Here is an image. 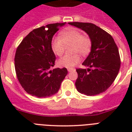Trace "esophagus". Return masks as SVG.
I'll return each mask as SVG.
<instances>
[{
  "mask_svg": "<svg viewBox=\"0 0 132 132\" xmlns=\"http://www.w3.org/2000/svg\"><path fill=\"white\" fill-rule=\"evenodd\" d=\"M74 70H75V68H68V72H72V71H74Z\"/></svg>",
  "mask_w": 132,
  "mask_h": 132,
  "instance_id": "esophagus-1",
  "label": "esophagus"
}]
</instances>
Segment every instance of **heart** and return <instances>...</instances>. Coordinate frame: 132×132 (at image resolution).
Returning a JSON list of instances; mask_svg holds the SVG:
<instances>
[{"mask_svg":"<svg viewBox=\"0 0 132 132\" xmlns=\"http://www.w3.org/2000/svg\"><path fill=\"white\" fill-rule=\"evenodd\" d=\"M72 44V55H65L57 61L60 67L70 68L76 66L81 61V55L86 56L90 53L92 48V40L88 35L76 29H70L61 33V38H54L51 41V49L57 56H61L64 53L66 45Z\"/></svg>","mask_w":132,"mask_h":132,"instance_id":"b5f03b06","label":"heart"}]
</instances>
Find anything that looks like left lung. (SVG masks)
Returning a JSON list of instances; mask_svg holds the SVG:
<instances>
[{
	"label": "left lung",
	"mask_w": 132,
	"mask_h": 132,
	"mask_svg": "<svg viewBox=\"0 0 132 132\" xmlns=\"http://www.w3.org/2000/svg\"><path fill=\"white\" fill-rule=\"evenodd\" d=\"M86 32L92 40L89 55L83 62L88 69L77 68L75 86L79 92L87 96L97 95L114 82L121 66L117 44L110 34L92 23L68 22Z\"/></svg>",
	"instance_id": "8db88e82"
}]
</instances>
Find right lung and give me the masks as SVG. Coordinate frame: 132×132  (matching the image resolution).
<instances>
[{"label": "right lung", "mask_w": 132, "mask_h": 132, "mask_svg": "<svg viewBox=\"0 0 132 132\" xmlns=\"http://www.w3.org/2000/svg\"><path fill=\"white\" fill-rule=\"evenodd\" d=\"M64 23L49 24L31 31L15 51V70L17 78L28 94L44 98L58 92L68 71L54 68L55 55L51 49L53 37Z\"/></svg>", "instance_id": "right-lung-1"}]
</instances>
